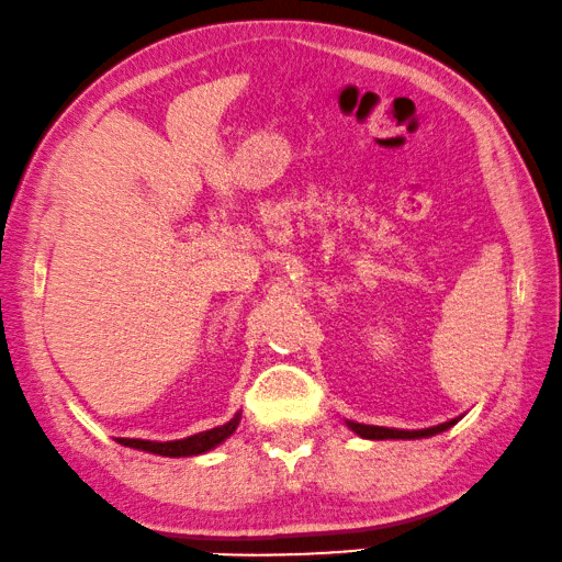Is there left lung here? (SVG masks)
I'll return each instance as SVG.
<instances>
[{
    "label": "left lung",
    "instance_id": "8db88e82",
    "mask_svg": "<svg viewBox=\"0 0 562 562\" xmlns=\"http://www.w3.org/2000/svg\"><path fill=\"white\" fill-rule=\"evenodd\" d=\"M462 417H454L450 422H442V425L427 427V429H394V427H376V425H361V422H351L344 419L353 435H359L361 439H425V437H435L439 431H447L454 427Z\"/></svg>",
    "mask_w": 562,
    "mask_h": 562
}]
</instances>
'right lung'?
<instances>
[{"label": "right lung", "instance_id": "add662e5", "mask_svg": "<svg viewBox=\"0 0 562 562\" xmlns=\"http://www.w3.org/2000/svg\"><path fill=\"white\" fill-rule=\"evenodd\" d=\"M240 425V412L233 414V419L226 425L198 431V435L183 437V439H170V442H155V439H127V437H115L123 447H133V450H143L150 454L160 457H195L215 450V447L226 442V439L238 429Z\"/></svg>", "mask_w": 562, "mask_h": 562}]
</instances>
